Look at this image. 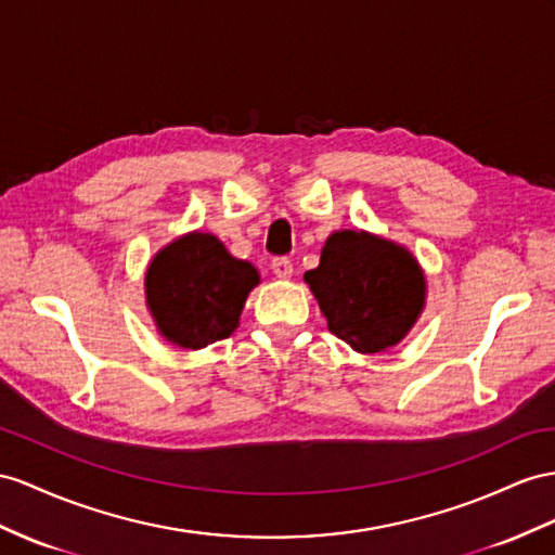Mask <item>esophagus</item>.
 <instances>
[{
  "mask_svg": "<svg viewBox=\"0 0 555 555\" xmlns=\"http://www.w3.org/2000/svg\"><path fill=\"white\" fill-rule=\"evenodd\" d=\"M272 272L279 279H291L293 276V262L288 258H274L272 260Z\"/></svg>",
  "mask_w": 555,
  "mask_h": 555,
  "instance_id": "esophagus-1",
  "label": "esophagus"
}]
</instances>
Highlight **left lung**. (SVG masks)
Segmentation results:
<instances>
[{
  "label": "left lung",
  "mask_w": 555,
  "mask_h": 555,
  "mask_svg": "<svg viewBox=\"0 0 555 555\" xmlns=\"http://www.w3.org/2000/svg\"><path fill=\"white\" fill-rule=\"evenodd\" d=\"M333 335L361 353L401 343L424 307V276L405 248L365 232H335L305 274Z\"/></svg>",
  "instance_id": "left-lung-1"
}]
</instances>
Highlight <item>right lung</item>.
Returning a JSON list of instances; mask_svg holds the SVG:
<instances>
[{
  "label": "right lung",
  "mask_w": 555,
  "mask_h": 555,
  "mask_svg": "<svg viewBox=\"0 0 555 555\" xmlns=\"http://www.w3.org/2000/svg\"><path fill=\"white\" fill-rule=\"evenodd\" d=\"M258 281L250 262L232 258L212 234L194 232L156 253L145 276L147 305L166 339L202 349L234 333Z\"/></svg>",
  "instance_id": "1"
}]
</instances>
